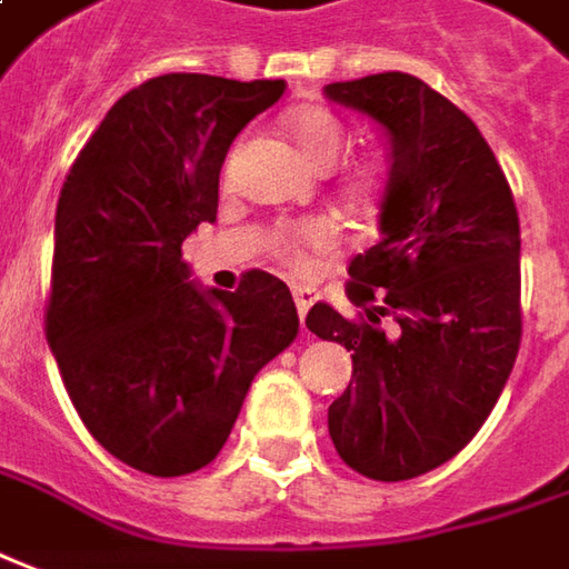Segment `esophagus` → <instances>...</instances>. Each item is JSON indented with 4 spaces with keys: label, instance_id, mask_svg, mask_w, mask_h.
<instances>
[{
    "label": "esophagus",
    "instance_id": "34e87169",
    "mask_svg": "<svg viewBox=\"0 0 569 569\" xmlns=\"http://www.w3.org/2000/svg\"><path fill=\"white\" fill-rule=\"evenodd\" d=\"M292 299H296V308H299V317L305 320V315H308V308L315 305L317 292L311 289V286H292Z\"/></svg>",
    "mask_w": 569,
    "mask_h": 569
}]
</instances>
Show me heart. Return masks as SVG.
I'll return each instance as SVG.
<instances>
[{
    "instance_id": "heart-1",
    "label": "heart",
    "mask_w": 569,
    "mask_h": 569,
    "mask_svg": "<svg viewBox=\"0 0 569 569\" xmlns=\"http://www.w3.org/2000/svg\"><path fill=\"white\" fill-rule=\"evenodd\" d=\"M286 133L296 142V149L301 158L315 168H333L339 161V154L346 149V127L342 121L330 114L327 108L301 106L292 108L286 114ZM358 199H373L380 192V171L367 168L358 173V180L351 183ZM336 233L327 220H299V223H286L273 233V249L283 258L289 268L308 270L317 268L320 254H327L333 249Z\"/></svg>"
}]
</instances>
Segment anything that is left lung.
<instances>
[{"label": "left lung", "instance_id": "8db88e82", "mask_svg": "<svg viewBox=\"0 0 569 569\" xmlns=\"http://www.w3.org/2000/svg\"><path fill=\"white\" fill-rule=\"evenodd\" d=\"M323 96L380 123L389 142L380 242L349 264L346 292L365 317L327 301L305 317L351 351L355 380L327 411L330 439L365 477L415 479L477 436L511 377L520 220L477 123L423 80L370 73Z\"/></svg>", "mask_w": 569, "mask_h": 569}]
</instances>
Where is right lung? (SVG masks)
I'll return each mask as SVG.
<instances>
[{
	"label": "right lung",
	"instance_id": "right-lung-1",
	"mask_svg": "<svg viewBox=\"0 0 569 569\" xmlns=\"http://www.w3.org/2000/svg\"><path fill=\"white\" fill-rule=\"evenodd\" d=\"M283 90L152 77L111 106L58 196L46 339L87 430L142 473L214 461L258 370L299 336L283 280L249 270L236 292L202 289L180 252L218 220L230 142Z\"/></svg>",
	"mask_w": 569,
	"mask_h": 569
}]
</instances>
